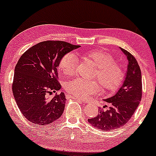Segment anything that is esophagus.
Here are the masks:
<instances>
[{"label":"esophagus","mask_w":156,"mask_h":156,"mask_svg":"<svg viewBox=\"0 0 156 156\" xmlns=\"http://www.w3.org/2000/svg\"><path fill=\"white\" fill-rule=\"evenodd\" d=\"M73 99L76 100V101H78V102H79V103H86V102H85V101H82V100H80V99H79V98H73Z\"/></svg>","instance_id":"34e87169"}]
</instances>
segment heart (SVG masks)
I'll return each instance as SVG.
<instances>
[{"instance_id":"obj_1","label":"heart","mask_w":156,"mask_h":156,"mask_svg":"<svg viewBox=\"0 0 156 156\" xmlns=\"http://www.w3.org/2000/svg\"><path fill=\"white\" fill-rule=\"evenodd\" d=\"M81 57L95 66L94 77L98 78L103 89L114 91L119 87L124 78V71L120 64L114 62L110 53L103 49L91 50L83 53ZM76 65V56L73 53H67L61 58L58 69L66 76H72ZM66 89L69 94L79 99H87L99 89V84L97 81L78 78L68 82Z\"/></svg>"}]
</instances>
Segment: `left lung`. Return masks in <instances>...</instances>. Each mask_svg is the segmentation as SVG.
<instances>
[{
  "mask_svg": "<svg viewBox=\"0 0 156 156\" xmlns=\"http://www.w3.org/2000/svg\"><path fill=\"white\" fill-rule=\"evenodd\" d=\"M120 48L127 59V72L121 87L111 98L103 101L110 104L107 110L99 108L97 117L88 119L92 126L102 130L117 129L126 124L139 106L142 95L141 69L136 59Z\"/></svg>",
  "mask_w": 156,
  "mask_h": 156,
  "instance_id": "1",
  "label": "left lung"
}]
</instances>
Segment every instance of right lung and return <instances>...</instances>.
<instances>
[{
	"mask_svg": "<svg viewBox=\"0 0 156 156\" xmlns=\"http://www.w3.org/2000/svg\"><path fill=\"white\" fill-rule=\"evenodd\" d=\"M80 48L62 41H45L32 46L20 58L15 69L12 92L23 115L39 125L51 124L63 114L65 94H47L62 88L57 80L61 58Z\"/></svg>",
	"mask_w": 156,
	"mask_h": 156,
	"instance_id": "add662e5",
	"label": "right lung"
}]
</instances>
